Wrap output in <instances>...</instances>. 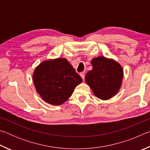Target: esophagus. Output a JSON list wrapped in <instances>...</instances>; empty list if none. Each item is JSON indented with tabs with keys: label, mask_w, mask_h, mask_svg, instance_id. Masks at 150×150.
I'll use <instances>...</instances> for the list:
<instances>
[{
	"label": "esophagus",
	"mask_w": 150,
	"mask_h": 150,
	"mask_svg": "<svg viewBox=\"0 0 150 150\" xmlns=\"http://www.w3.org/2000/svg\"><path fill=\"white\" fill-rule=\"evenodd\" d=\"M80 76L81 77V78H82V79L84 81L85 80V75L83 74V73H80Z\"/></svg>",
	"instance_id": "34e87169"
}]
</instances>
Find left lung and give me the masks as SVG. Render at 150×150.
<instances>
[{
  "label": "left lung",
  "mask_w": 150,
  "mask_h": 150,
  "mask_svg": "<svg viewBox=\"0 0 150 150\" xmlns=\"http://www.w3.org/2000/svg\"><path fill=\"white\" fill-rule=\"evenodd\" d=\"M92 70L85 75V82L101 100H108L120 90L124 76L120 64L112 59L98 56L91 60Z\"/></svg>",
  "instance_id": "obj_1"
}]
</instances>
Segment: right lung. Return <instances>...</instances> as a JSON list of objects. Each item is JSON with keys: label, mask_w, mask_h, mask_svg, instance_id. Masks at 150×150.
I'll use <instances>...</instances> for the list:
<instances>
[{"label": "right lung", "mask_w": 150, "mask_h": 150, "mask_svg": "<svg viewBox=\"0 0 150 150\" xmlns=\"http://www.w3.org/2000/svg\"><path fill=\"white\" fill-rule=\"evenodd\" d=\"M33 82L45 102L58 106L69 99L81 77L65 58L44 61L38 65L32 75Z\"/></svg>", "instance_id": "obj_1"}]
</instances>
